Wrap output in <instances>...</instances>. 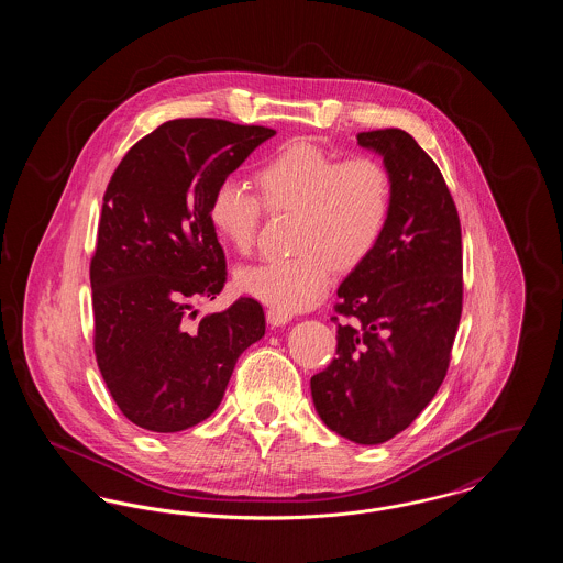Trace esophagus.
I'll list each match as a JSON object with an SVG mask.
<instances>
[{"label": "esophagus", "instance_id": "esophagus-1", "mask_svg": "<svg viewBox=\"0 0 563 563\" xmlns=\"http://www.w3.org/2000/svg\"><path fill=\"white\" fill-rule=\"evenodd\" d=\"M266 317H268L269 324H274V327L287 324V322L294 319V314H291V312H285V310H278V308H268Z\"/></svg>", "mask_w": 563, "mask_h": 563}]
</instances>
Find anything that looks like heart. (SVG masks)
<instances>
[{
    "label": "heart",
    "mask_w": 563,
    "mask_h": 563,
    "mask_svg": "<svg viewBox=\"0 0 563 563\" xmlns=\"http://www.w3.org/2000/svg\"><path fill=\"white\" fill-rule=\"evenodd\" d=\"M260 196L234 179L211 194L209 221L217 239L249 253L264 207L294 213L291 257L266 260L239 269L242 294L272 308L297 312L327 294L333 272H350L369 260L382 241L393 207V181L382 162L354 154L338 161L322 145L289 141L255 168Z\"/></svg>",
    "instance_id": "b5f03b06"
}]
</instances>
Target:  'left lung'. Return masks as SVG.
Masks as SVG:
<instances>
[{"label": "left lung", "instance_id": "left-lung-1", "mask_svg": "<svg viewBox=\"0 0 563 563\" xmlns=\"http://www.w3.org/2000/svg\"><path fill=\"white\" fill-rule=\"evenodd\" d=\"M390 173L384 236L340 285L338 356L312 375L322 422L361 445L407 429L443 384L462 314V234L439 166L401 129L356 134Z\"/></svg>", "mask_w": 563, "mask_h": 563}]
</instances>
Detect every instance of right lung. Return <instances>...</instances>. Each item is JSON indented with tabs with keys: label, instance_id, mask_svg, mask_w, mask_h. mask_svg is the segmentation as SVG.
<instances>
[{
	"label": "right lung",
	"instance_id": "1",
	"mask_svg": "<svg viewBox=\"0 0 563 563\" xmlns=\"http://www.w3.org/2000/svg\"><path fill=\"white\" fill-rule=\"evenodd\" d=\"M276 131L181 118L136 141L111 175L90 260L95 354L120 411L141 429L207 420L244 350L266 333L253 297L196 319L225 283L209 221L213 189Z\"/></svg>",
	"mask_w": 563,
	"mask_h": 563
}]
</instances>
